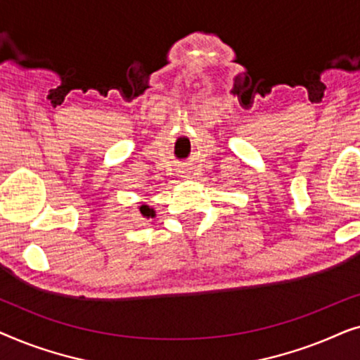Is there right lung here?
Instances as JSON below:
<instances>
[{
    "label": "right lung",
    "mask_w": 360,
    "mask_h": 360,
    "mask_svg": "<svg viewBox=\"0 0 360 360\" xmlns=\"http://www.w3.org/2000/svg\"><path fill=\"white\" fill-rule=\"evenodd\" d=\"M137 210H139V213L144 216V218H147V219L154 218V216H155V210L150 208V206L147 205V203H141L139 206H137Z\"/></svg>",
    "instance_id": "right-lung-1"
}]
</instances>
